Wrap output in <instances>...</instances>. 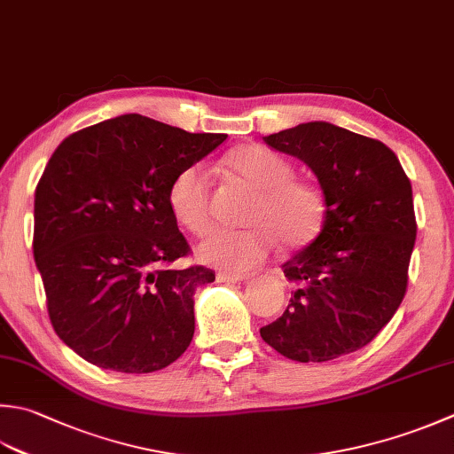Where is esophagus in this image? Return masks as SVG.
<instances>
[{
  "mask_svg": "<svg viewBox=\"0 0 454 454\" xmlns=\"http://www.w3.org/2000/svg\"><path fill=\"white\" fill-rule=\"evenodd\" d=\"M216 279H218L220 283H239V281H244L246 278H244V275H238V273L220 271V273L216 275Z\"/></svg>",
  "mask_w": 454,
  "mask_h": 454,
  "instance_id": "esophagus-1",
  "label": "esophagus"
}]
</instances>
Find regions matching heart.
I'll return each instance as SVG.
<instances>
[{"label": "heart", "mask_w": 454, "mask_h": 454, "mask_svg": "<svg viewBox=\"0 0 454 454\" xmlns=\"http://www.w3.org/2000/svg\"><path fill=\"white\" fill-rule=\"evenodd\" d=\"M228 165L257 191L246 230H220L202 244L207 263L232 273H246L275 252L278 239L286 250L309 246L323 232L326 199L318 184L295 179V167L260 145L234 149ZM175 218L194 236H207L215 228L212 181L208 168L194 163L184 167L168 189Z\"/></svg>", "instance_id": "heart-1"}]
</instances>
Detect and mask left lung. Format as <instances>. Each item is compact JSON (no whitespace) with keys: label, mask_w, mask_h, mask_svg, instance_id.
Wrapping results in <instances>:
<instances>
[{"label":"left lung","mask_w":454,"mask_h":454,"mask_svg":"<svg viewBox=\"0 0 454 454\" xmlns=\"http://www.w3.org/2000/svg\"><path fill=\"white\" fill-rule=\"evenodd\" d=\"M317 175L326 199L323 232L283 263L297 286L262 339L295 362H326L376 339L410 279L417 222L411 181L386 144L326 121L263 137Z\"/></svg>","instance_id":"8db88e82"}]
</instances>
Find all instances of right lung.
Listing matches in <instances>:
<instances>
[{"label": "right lung", "mask_w": 454, "mask_h": 454, "mask_svg": "<svg viewBox=\"0 0 454 454\" xmlns=\"http://www.w3.org/2000/svg\"><path fill=\"white\" fill-rule=\"evenodd\" d=\"M226 139L139 114L62 141L35 191L33 255L51 325L78 356L106 370L149 374L189 348L204 265L191 255L168 189Z\"/></svg>", "instance_id": "add662e5"}]
</instances>
